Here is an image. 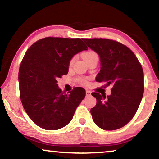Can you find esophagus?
Instances as JSON below:
<instances>
[{"mask_svg":"<svg viewBox=\"0 0 159 159\" xmlns=\"http://www.w3.org/2000/svg\"><path fill=\"white\" fill-rule=\"evenodd\" d=\"M85 93H86V96H87V97H88V96H90V95H91V93L90 92V91H89V90H86V91H85Z\"/></svg>","mask_w":159,"mask_h":159,"instance_id":"obj_1","label":"esophagus"}]
</instances>
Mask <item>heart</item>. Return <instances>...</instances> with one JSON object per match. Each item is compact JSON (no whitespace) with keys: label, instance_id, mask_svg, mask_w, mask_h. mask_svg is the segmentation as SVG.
I'll return each instance as SVG.
<instances>
[{"label":"heart","instance_id":"1","mask_svg":"<svg viewBox=\"0 0 159 159\" xmlns=\"http://www.w3.org/2000/svg\"><path fill=\"white\" fill-rule=\"evenodd\" d=\"M83 57H84L85 60L87 61V62L88 61L94 60V59H98V55H97L96 52H93V51H88V52H85L84 54H83ZM74 61H75V57H73L71 60V61H70L69 65L70 66L73 65ZM83 83H85V84L86 81H83Z\"/></svg>","mask_w":159,"mask_h":159}]
</instances>
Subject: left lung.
<instances>
[{"instance_id": "left-lung-1", "label": "left lung", "mask_w": 159, "mask_h": 159, "mask_svg": "<svg viewBox=\"0 0 159 159\" xmlns=\"http://www.w3.org/2000/svg\"><path fill=\"white\" fill-rule=\"evenodd\" d=\"M82 40L99 57L100 71L96 81L113 86L107 97L92 93L97 99L90 109L93 120L103 130H117L130 121L140 104L144 93L142 67L134 54L120 43L106 39Z\"/></svg>"}]
</instances>
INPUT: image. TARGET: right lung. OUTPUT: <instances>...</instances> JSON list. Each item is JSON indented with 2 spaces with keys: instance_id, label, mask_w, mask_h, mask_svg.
Returning a JSON list of instances; mask_svg holds the SVG:
<instances>
[{
  "instance_id": "1",
  "label": "right lung",
  "mask_w": 159,
  "mask_h": 159,
  "mask_svg": "<svg viewBox=\"0 0 159 159\" xmlns=\"http://www.w3.org/2000/svg\"><path fill=\"white\" fill-rule=\"evenodd\" d=\"M88 49L80 39L47 37L26 51L19 69L20 99L26 114L40 128L58 130L72 120L85 90L78 87L66 94L57 79L68 74L75 55Z\"/></svg>"
}]
</instances>
